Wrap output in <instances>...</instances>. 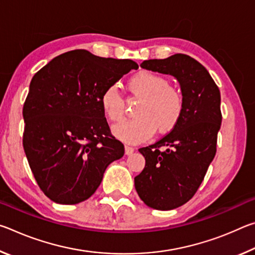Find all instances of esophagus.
<instances>
[{
  "label": "esophagus",
  "instance_id": "1",
  "mask_svg": "<svg viewBox=\"0 0 255 255\" xmlns=\"http://www.w3.org/2000/svg\"><path fill=\"white\" fill-rule=\"evenodd\" d=\"M133 150H135V148L130 147V146H125V154L126 155H131L133 153Z\"/></svg>",
  "mask_w": 255,
  "mask_h": 255
}]
</instances>
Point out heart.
I'll return each instance as SVG.
<instances>
[{
  "mask_svg": "<svg viewBox=\"0 0 255 255\" xmlns=\"http://www.w3.org/2000/svg\"><path fill=\"white\" fill-rule=\"evenodd\" d=\"M127 86L141 98L135 119L123 122L112 128L114 135L127 144H138L153 135L173 130L182 118L183 97L169 86L163 76L149 71H140L129 77ZM103 114L110 122H119L124 116V100L116 86H109L101 96Z\"/></svg>",
  "mask_w": 255,
  "mask_h": 255,
  "instance_id": "obj_1",
  "label": "heart"
}]
</instances>
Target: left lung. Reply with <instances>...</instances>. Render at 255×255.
<instances>
[{
    "label": "left lung",
    "instance_id": "8db88e82",
    "mask_svg": "<svg viewBox=\"0 0 255 255\" xmlns=\"http://www.w3.org/2000/svg\"><path fill=\"white\" fill-rule=\"evenodd\" d=\"M140 67L173 76L184 101L182 118L173 130L138 149L145 157L144 170L135 178L138 196L150 208L171 210L191 199L215 157L221 92L208 71L188 55L144 60Z\"/></svg>",
    "mask_w": 255,
    "mask_h": 255
}]
</instances>
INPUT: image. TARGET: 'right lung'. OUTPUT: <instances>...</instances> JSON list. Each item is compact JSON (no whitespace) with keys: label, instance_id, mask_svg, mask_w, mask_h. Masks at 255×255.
Instances as JSON below:
<instances>
[{"label":"right lung","instance_id":"add662e5","mask_svg":"<svg viewBox=\"0 0 255 255\" xmlns=\"http://www.w3.org/2000/svg\"><path fill=\"white\" fill-rule=\"evenodd\" d=\"M130 59L67 51L33 75L23 106V148L42 192L56 204L89 199L106 169L124 156L101 108L106 89L137 70Z\"/></svg>","mask_w":255,"mask_h":255}]
</instances>
